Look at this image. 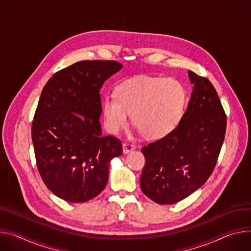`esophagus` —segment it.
I'll use <instances>...</instances> for the list:
<instances>
[{"label":"esophagus","instance_id":"obj_1","mask_svg":"<svg viewBox=\"0 0 251 251\" xmlns=\"http://www.w3.org/2000/svg\"><path fill=\"white\" fill-rule=\"evenodd\" d=\"M134 148H135V147H134L132 144H130V143H125V144L123 145V150H124V152H125V153L130 152L131 151L134 150Z\"/></svg>","mask_w":251,"mask_h":251}]
</instances>
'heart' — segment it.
<instances>
[{
    "instance_id": "obj_1",
    "label": "heart",
    "mask_w": 251,
    "mask_h": 251,
    "mask_svg": "<svg viewBox=\"0 0 251 251\" xmlns=\"http://www.w3.org/2000/svg\"><path fill=\"white\" fill-rule=\"evenodd\" d=\"M186 102V92L175 78L138 75L122 81L115 96L102 100L105 128L117 133L127 124L131 113L132 123L149 138H161L179 124Z\"/></svg>"
}]
</instances>
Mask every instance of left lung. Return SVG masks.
Wrapping results in <instances>:
<instances>
[{"label": "left lung", "instance_id": "1", "mask_svg": "<svg viewBox=\"0 0 251 251\" xmlns=\"http://www.w3.org/2000/svg\"><path fill=\"white\" fill-rule=\"evenodd\" d=\"M194 85L178 126L142 149L146 164L141 187L158 204H174L201 187L211 176L225 141L226 115L205 76L188 72Z\"/></svg>", "mask_w": 251, "mask_h": 251}]
</instances>
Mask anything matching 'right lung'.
Instances as JSON below:
<instances>
[{
    "instance_id": "1",
    "label": "right lung",
    "mask_w": 251,
    "mask_h": 251,
    "mask_svg": "<svg viewBox=\"0 0 251 251\" xmlns=\"http://www.w3.org/2000/svg\"><path fill=\"white\" fill-rule=\"evenodd\" d=\"M115 61H82L65 68L44 87L32 124L37 168L46 186L70 202L88 201L103 190L111 158L122 142L102 135L100 90L122 69Z\"/></svg>"
}]
</instances>
